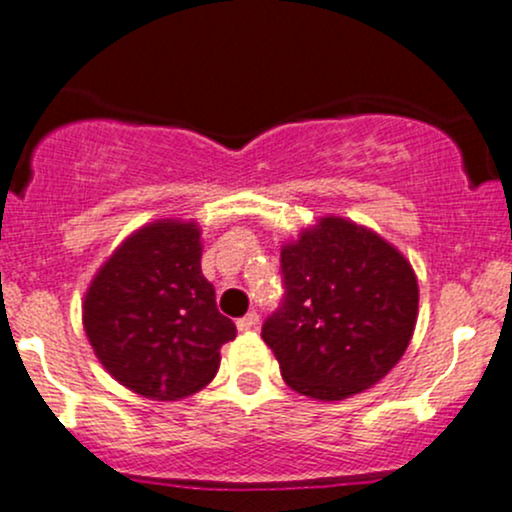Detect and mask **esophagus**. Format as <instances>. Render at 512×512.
<instances>
[{
    "label": "esophagus",
    "mask_w": 512,
    "mask_h": 512,
    "mask_svg": "<svg viewBox=\"0 0 512 512\" xmlns=\"http://www.w3.org/2000/svg\"><path fill=\"white\" fill-rule=\"evenodd\" d=\"M257 325H260V316H257L255 311H250L247 316L238 320V330H243V333H247V330H255Z\"/></svg>",
    "instance_id": "1"
}]
</instances>
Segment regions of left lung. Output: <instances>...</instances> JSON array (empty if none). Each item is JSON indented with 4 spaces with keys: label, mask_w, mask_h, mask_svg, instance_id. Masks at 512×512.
Wrapping results in <instances>:
<instances>
[{
    "label": "left lung",
    "mask_w": 512,
    "mask_h": 512,
    "mask_svg": "<svg viewBox=\"0 0 512 512\" xmlns=\"http://www.w3.org/2000/svg\"><path fill=\"white\" fill-rule=\"evenodd\" d=\"M284 301L262 325L286 384L318 401L369 389L398 364L418 320L411 262L374 230L320 218L282 247Z\"/></svg>",
    "instance_id": "left-lung-1"
}]
</instances>
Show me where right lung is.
Masks as SVG:
<instances>
[{
    "mask_svg": "<svg viewBox=\"0 0 512 512\" xmlns=\"http://www.w3.org/2000/svg\"><path fill=\"white\" fill-rule=\"evenodd\" d=\"M82 323L106 372L155 401L204 389L238 333L201 274L199 226L172 218L116 247L89 284Z\"/></svg>",
    "mask_w": 512,
    "mask_h": 512,
    "instance_id": "add662e5",
    "label": "right lung"
}]
</instances>
